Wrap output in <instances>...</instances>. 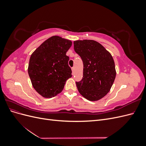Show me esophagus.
<instances>
[{
    "mask_svg": "<svg viewBox=\"0 0 146 146\" xmlns=\"http://www.w3.org/2000/svg\"><path fill=\"white\" fill-rule=\"evenodd\" d=\"M72 74H74V68H72Z\"/></svg>",
    "mask_w": 146,
    "mask_h": 146,
    "instance_id": "1",
    "label": "esophagus"
}]
</instances>
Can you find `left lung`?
I'll return each mask as SVG.
<instances>
[{
	"label": "left lung",
	"instance_id": "8db88e82",
	"mask_svg": "<svg viewBox=\"0 0 146 146\" xmlns=\"http://www.w3.org/2000/svg\"><path fill=\"white\" fill-rule=\"evenodd\" d=\"M74 48L83 63V78L76 82L80 94L90 101H97L107 94L116 72L111 54L98 42L90 39L74 42Z\"/></svg>",
	"mask_w": 146,
	"mask_h": 146
}]
</instances>
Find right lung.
I'll list each match as a JSON object with an SVG mask.
<instances>
[{"instance_id":"add662e5","label":"right lung","mask_w":146,"mask_h":146,"mask_svg":"<svg viewBox=\"0 0 146 146\" xmlns=\"http://www.w3.org/2000/svg\"><path fill=\"white\" fill-rule=\"evenodd\" d=\"M72 41L53 36L43 42L29 60L28 73L34 89L43 98H51L63 91L66 80L72 77L66 52Z\"/></svg>"}]
</instances>
